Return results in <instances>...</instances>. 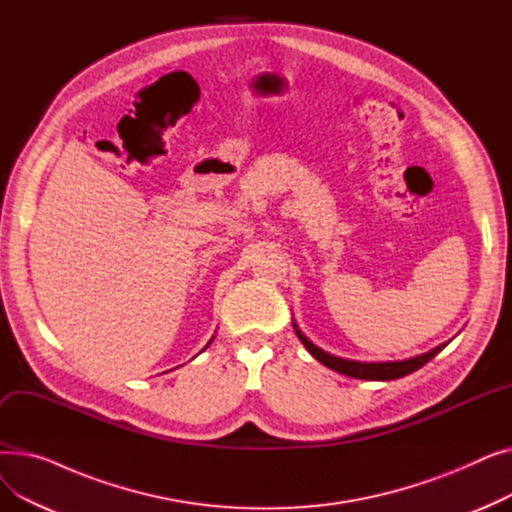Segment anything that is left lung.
<instances>
[{
    "label": "left lung",
    "instance_id": "8db88e82",
    "mask_svg": "<svg viewBox=\"0 0 512 512\" xmlns=\"http://www.w3.org/2000/svg\"><path fill=\"white\" fill-rule=\"evenodd\" d=\"M292 328L297 332L299 340L305 344L307 351L321 363L330 367L332 371H338L342 375H348V378H357V380H373V382H388V380H398V378H405V375L417 371L419 367H423L427 361H432L444 346L450 344L442 342L440 346L432 348V351H427L423 355L411 357V359H402V361H378V363H367V361H355V359H344V357H336L326 353L324 348H319L317 344H313L301 330L299 326L294 324L292 319Z\"/></svg>",
    "mask_w": 512,
    "mask_h": 512
}]
</instances>
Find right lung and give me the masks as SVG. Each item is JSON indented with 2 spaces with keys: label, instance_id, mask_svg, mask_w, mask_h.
I'll list each match as a JSON object with an SVG mask.
<instances>
[{
  "label": "right lung",
  "instance_id": "obj_1",
  "mask_svg": "<svg viewBox=\"0 0 512 512\" xmlns=\"http://www.w3.org/2000/svg\"><path fill=\"white\" fill-rule=\"evenodd\" d=\"M211 340H213V338H211ZM211 340H209V342H207V346H209V344H211ZM207 346H205V348H207Z\"/></svg>",
  "mask_w": 512,
  "mask_h": 512
}]
</instances>
